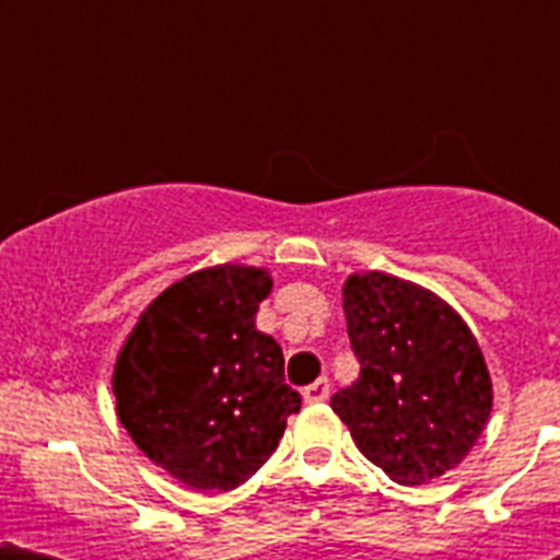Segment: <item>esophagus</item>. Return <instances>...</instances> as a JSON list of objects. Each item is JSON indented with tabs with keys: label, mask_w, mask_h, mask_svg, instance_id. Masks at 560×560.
Returning <instances> with one entry per match:
<instances>
[{
	"label": "esophagus",
	"mask_w": 560,
	"mask_h": 560,
	"mask_svg": "<svg viewBox=\"0 0 560 560\" xmlns=\"http://www.w3.org/2000/svg\"><path fill=\"white\" fill-rule=\"evenodd\" d=\"M330 395V384L328 378H316L314 384H308V387L303 389V398L305 404H323L325 398Z\"/></svg>",
	"instance_id": "34e87169"
}]
</instances>
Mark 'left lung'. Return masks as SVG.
<instances>
[{
    "mask_svg": "<svg viewBox=\"0 0 560 560\" xmlns=\"http://www.w3.org/2000/svg\"><path fill=\"white\" fill-rule=\"evenodd\" d=\"M345 316L359 378L330 398L355 446L398 485H427L465 459L491 418L493 384L463 316L423 285L350 275Z\"/></svg>",
    "mask_w": 560,
    "mask_h": 560,
    "instance_id": "left-lung-1",
    "label": "left lung"
}]
</instances>
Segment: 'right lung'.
<instances>
[{
	"mask_svg": "<svg viewBox=\"0 0 560 560\" xmlns=\"http://www.w3.org/2000/svg\"><path fill=\"white\" fill-rule=\"evenodd\" d=\"M271 275L192 271L140 314L114 364L117 418L142 454L192 491H232L271 457L300 393L255 328Z\"/></svg>",
	"mask_w": 560,
	"mask_h": 560,
	"instance_id": "right-lung-1",
	"label": "right lung"
}]
</instances>
